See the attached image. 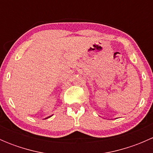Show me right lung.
<instances>
[{"label":"right lung","mask_w":153,"mask_h":153,"mask_svg":"<svg viewBox=\"0 0 153 153\" xmlns=\"http://www.w3.org/2000/svg\"><path fill=\"white\" fill-rule=\"evenodd\" d=\"M49 117H51V116H49ZM49 117H48V118H49Z\"/></svg>","instance_id":"right-lung-1"}]
</instances>
